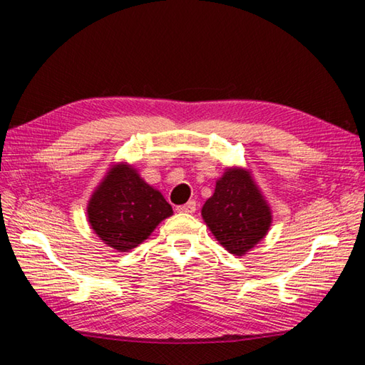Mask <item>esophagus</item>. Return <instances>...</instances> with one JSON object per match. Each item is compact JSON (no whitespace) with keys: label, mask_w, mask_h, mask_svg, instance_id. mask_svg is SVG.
<instances>
[{"label":"esophagus","mask_w":365,"mask_h":365,"mask_svg":"<svg viewBox=\"0 0 365 365\" xmlns=\"http://www.w3.org/2000/svg\"><path fill=\"white\" fill-rule=\"evenodd\" d=\"M175 210L178 213H195L196 212V200H190V202H187V204L178 205Z\"/></svg>","instance_id":"1"}]
</instances>
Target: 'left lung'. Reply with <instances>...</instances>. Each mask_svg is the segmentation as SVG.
<instances>
[{"mask_svg":"<svg viewBox=\"0 0 365 365\" xmlns=\"http://www.w3.org/2000/svg\"><path fill=\"white\" fill-rule=\"evenodd\" d=\"M202 218L215 238L230 254L245 255L267 235L271 210L251 173L229 168L205 200Z\"/></svg>","mask_w":365,"mask_h":365,"instance_id":"1","label":"left lung"}]
</instances>
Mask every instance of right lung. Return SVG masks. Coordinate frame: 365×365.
<instances>
[{"label":"right lung","instance_id":"right-lung-1","mask_svg":"<svg viewBox=\"0 0 365 365\" xmlns=\"http://www.w3.org/2000/svg\"><path fill=\"white\" fill-rule=\"evenodd\" d=\"M170 215L173 207L161 192L145 183L127 163L110 168L88 204L92 230L119 252L141 245Z\"/></svg>","mask_w":365,"mask_h":365}]
</instances>
